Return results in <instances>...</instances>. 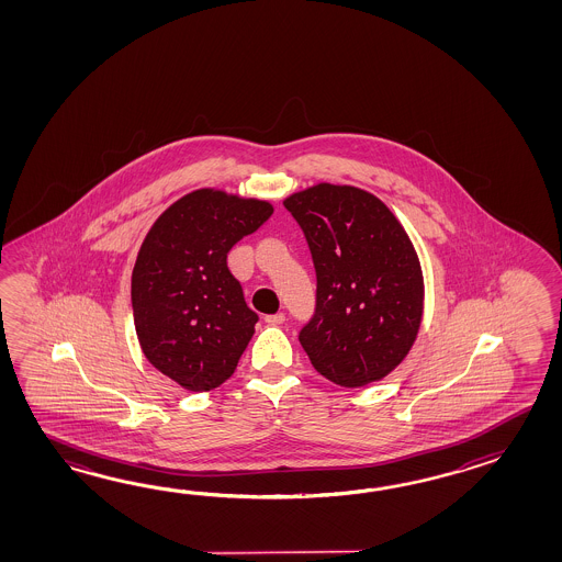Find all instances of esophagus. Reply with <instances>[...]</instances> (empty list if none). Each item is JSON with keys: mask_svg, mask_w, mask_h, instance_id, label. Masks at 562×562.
<instances>
[{"mask_svg": "<svg viewBox=\"0 0 562 562\" xmlns=\"http://www.w3.org/2000/svg\"><path fill=\"white\" fill-rule=\"evenodd\" d=\"M265 322L269 323V325H281V323H285V313H276V315H267V317H265Z\"/></svg>", "mask_w": 562, "mask_h": 562, "instance_id": "1", "label": "esophagus"}]
</instances>
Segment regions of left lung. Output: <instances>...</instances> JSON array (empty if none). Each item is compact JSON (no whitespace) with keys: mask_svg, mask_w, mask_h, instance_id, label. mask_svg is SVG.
I'll return each instance as SVG.
<instances>
[{"mask_svg":"<svg viewBox=\"0 0 562 562\" xmlns=\"http://www.w3.org/2000/svg\"><path fill=\"white\" fill-rule=\"evenodd\" d=\"M317 276V303L299 341L329 382L363 387L394 371L424 315L418 252L394 213L368 191L319 182L286 196Z\"/></svg>","mask_w":562,"mask_h":562,"instance_id":"left-lung-1","label":"left lung"}]
</instances>
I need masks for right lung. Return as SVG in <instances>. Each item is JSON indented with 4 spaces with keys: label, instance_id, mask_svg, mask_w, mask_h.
<instances>
[{
    "label": "right lung",
    "instance_id": "add662e5",
    "mask_svg": "<svg viewBox=\"0 0 562 562\" xmlns=\"http://www.w3.org/2000/svg\"><path fill=\"white\" fill-rule=\"evenodd\" d=\"M273 215V204L216 189L170 204L144 237L132 271L138 341L156 370L209 392L237 370L257 313L231 276L227 252Z\"/></svg>",
    "mask_w": 562,
    "mask_h": 562
}]
</instances>
